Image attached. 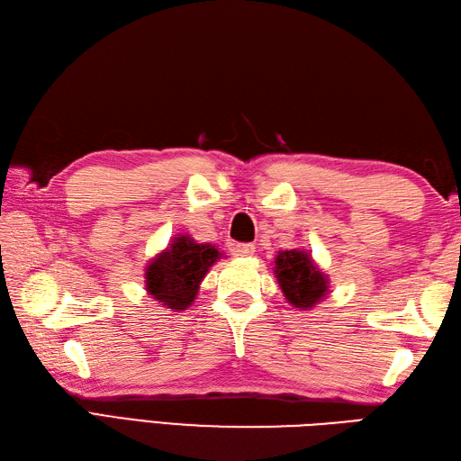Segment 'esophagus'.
Segmentation results:
<instances>
[{"label":"esophagus","mask_w":461,"mask_h":461,"mask_svg":"<svg viewBox=\"0 0 461 461\" xmlns=\"http://www.w3.org/2000/svg\"><path fill=\"white\" fill-rule=\"evenodd\" d=\"M254 251H256L254 243H236V246H233V254L241 256V258H248L254 254Z\"/></svg>","instance_id":"34e87169"}]
</instances>
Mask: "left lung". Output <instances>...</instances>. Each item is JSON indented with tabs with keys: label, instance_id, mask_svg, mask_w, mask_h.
<instances>
[{
	"label": "left lung",
	"instance_id": "obj_1",
	"mask_svg": "<svg viewBox=\"0 0 461 461\" xmlns=\"http://www.w3.org/2000/svg\"><path fill=\"white\" fill-rule=\"evenodd\" d=\"M272 269L287 303L297 310H312L330 294V276L315 264L308 249L277 251Z\"/></svg>",
	"mask_w": 461,
	"mask_h": 461
}]
</instances>
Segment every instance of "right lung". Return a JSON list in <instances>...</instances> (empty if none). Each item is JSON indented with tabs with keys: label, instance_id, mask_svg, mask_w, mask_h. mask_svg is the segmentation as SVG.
<instances>
[{
	"label": "right lung",
	"instance_id": "obj_1",
	"mask_svg": "<svg viewBox=\"0 0 461 461\" xmlns=\"http://www.w3.org/2000/svg\"><path fill=\"white\" fill-rule=\"evenodd\" d=\"M221 258L225 254L213 243H197L187 233H177L146 266V292L161 308L184 312L195 302L210 267Z\"/></svg>",
	"mask_w": 461,
	"mask_h": 461
}]
</instances>
